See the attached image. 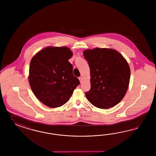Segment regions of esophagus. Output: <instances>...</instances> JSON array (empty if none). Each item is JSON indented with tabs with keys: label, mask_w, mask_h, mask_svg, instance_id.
Returning <instances> with one entry per match:
<instances>
[{
	"label": "esophagus",
	"mask_w": 156,
	"mask_h": 156,
	"mask_svg": "<svg viewBox=\"0 0 156 156\" xmlns=\"http://www.w3.org/2000/svg\"><path fill=\"white\" fill-rule=\"evenodd\" d=\"M78 78H79V80H80V82H81V81L82 80V78L81 76H80V77H79Z\"/></svg>",
	"instance_id": "obj_1"
}]
</instances>
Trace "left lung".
Masks as SVG:
<instances>
[{
    "mask_svg": "<svg viewBox=\"0 0 156 156\" xmlns=\"http://www.w3.org/2000/svg\"><path fill=\"white\" fill-rule=\"evenodd\" d=\"M90 70L91 89L87 99L100 109H109L123 98L129 87L130 69L128 62L115 50L96 47L83 52Z\"/></svg>",
    "mask_w": 156,
    "mask_h": 156,
    "instance_id": "left-lung-1",
    "label": "left lung"
}]
</instances>
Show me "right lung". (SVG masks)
<instances>
[{
	"label": "right lung",
	"mask_w": 156,
	"mask_h": 156,
	"mask_svg": "<svg viewBox=\"0 0 156 156\" xmlns=\"http://www.w3.org/2000/svg\"><path fill=\"white\" fill-rule=\"evenodd\" d=\"M73 54L66 46H48L37 52L30 62L31 89L37 98L50 108L66 104L80 83L73 74V65L69 62Z\"/></svg>",
	"instance_id": "obj_1"
}]
</instances>
